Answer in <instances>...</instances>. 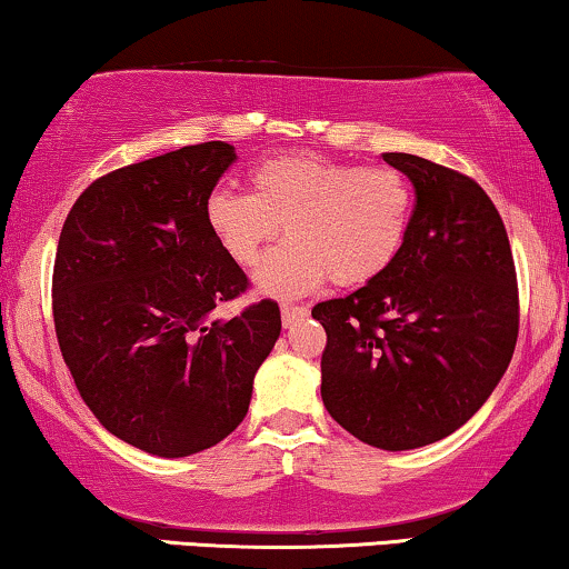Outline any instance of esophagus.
<instances>
[{"label": "esophagus", "instance_id": "1", "mask_svg": "<svg viewBox=\"0 0 569 569\" xmlns=\"http://www.w3.org/2000/svg\"><path fill=\"white\" fill-rule=\"evenodd\" d=\"M306 316H308V308L306 306H292V302H282V321H284V326L300 321V318H306Z\"/></svg>", "mask_w": 569, "mask_h": 569}]
</instances>
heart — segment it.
Returning <instances> with one entry per match:
<instances>
[{
    "mask_svg": "<svg viewBox=\"0 0 569 569\" xmlns=\"http://www.w3.org/2000/svg\"><path fill=\"white\" fill-rule=\"evenodd\" d=\"M415 193L401 170L352 166L318 152L279 154L251 170V193L214 189L204 214L238 267L259 263L279 224L287 236L256 274L263 292L302 295L383 274L409 236Z\"/></svg>",
    "mask_w": 569,
    "mask_h": 569,
    "instance_id": "obj_1",
    "label": "heart"
}]
</instances>
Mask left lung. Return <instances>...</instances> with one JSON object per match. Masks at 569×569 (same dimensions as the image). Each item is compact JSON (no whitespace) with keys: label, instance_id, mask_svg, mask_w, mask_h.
I'll list each match as a JSON object with an SVG mask.
<instances>
[{"label":"left lung","instance_id":"8db88e82","mask_svg":"<svg viewBox=\"0 0 569 569\" xmlns=\"http://www.w3.org/2000/svg\"><path fill=\"white\" fill-rule=\"evenodd\" d=\"M415 186L399 256L347 298L318 302L321 399L357 440L411 450L481 409L518 341L516 261L502 217L473 178L383 152Z\"/></svg>","mask_w":569,"mask_h":569}]
</instances>
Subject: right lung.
I'll use <instances>...</instances> for the list:
<instances>
[{"label":"right lung","mask_w":569,"mask_h":569,"mask_svg":"<svg viewBox=\"0 0 569 569\" xmlns=\"http://www.w3.org/2000/svg\"><path fill=\"white\" fill-rule=\"evenodd\" d=\"M232 162L236 147L201 142L111 170L80 193L59 236L61 355L98 422L152 456L228 438L282 331L274 300L214 318L251 284L204 214Z\"/></svg>","instance_id":"1"}]
</instances>
